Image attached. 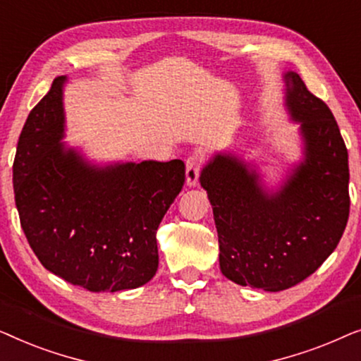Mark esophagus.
I'll return each mask as SVG.
<instances>
[{"mask_svg":"<svg viewBox=\"0 0 361 361\" xmlns=\"http://www.w3.org/2000/svg\"><path fill=\"white\" fill-rule=\"evenodd\" d=\"M202 166H204V161L199 154L190 156L185 162V179H187V185H195L199 182L200 172H202Z\"/></svg>","mask_w":361,"mask_h":361,"instance_id":"esophagus-1","label":"esophagus"}]
</instances>
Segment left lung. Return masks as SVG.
Wrapping results in <instances>:
<instances>
[{
    "label": "left lung",
    "instance_id": "left-lung-1",
    "mask_svg": "<svg viewBox=\"0 0 361 361\" xmlns=\"http://www.w3.org/2000/svg\"><path fill=\"white\" fill-rule=\"evenodd\" d=\"M305 159L276 195L230 156L202 171L219 231L220 269L240 286L278 293L302 283L337 248L350 214L348 151L338 125L298 73L286 75Z\"/></svg>",
    "mask_w": 361,
    "mask_h": 361
}]
</instances>
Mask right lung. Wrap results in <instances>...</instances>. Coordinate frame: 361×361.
Listing matches in <instances>:
<instances>
[{
  "mask_svg": "<svg viewBox=\"0 0 361 361\" xmlns=\"http://www.w3.org/2000/svg\"><path fill=\"white\" fill-rule=\"evenodd\" d=\"M29 113L13 162L23 231L44 268L92 293L146 284L159 264L156 233L185 182V164L145 161L93 169L59 142L62 83Z\"/></svg>",
  "mask_w": 361,
  "mask_h": 361,
  "instance_id": "right-lung-1",
  "label": "right lung"
}]
</instances>
